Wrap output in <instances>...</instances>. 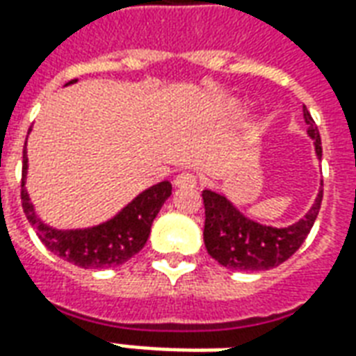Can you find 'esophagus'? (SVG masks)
Segmentation results:
<instances>
[{
	"label": "esophagus",
	"mask_w": 356,
	"mask_h": 356,
	"mask_svg": "<svg viewBox=\"0 0 356 356\" xmlns=\"http://www.w3.org/2000/svg\"><path fill=\"white\" fill-rule=\"evenodd\" d=\"M196 185H198V177H196L194 173H188V171L181 173V175L175 179V186H179V188H193V186Z\"/></svg>",
	"instance_id": "1"
}]
</instances>
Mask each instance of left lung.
<instances>
[{
  "mask_svg": "<svg viewBox=\"0 0 356 356\" xmlns=\"http://www.w3.org/2000/svg\"><path fill=\"white\" fill-rule=\"evenodd\" d=\"M303 116L309 124L307 133L314 139L316 156L322 158L321 133L307 106H303ZM202 200L206 209L204 242L208 254L232 270H267L290 259L305 242L321 209L322 191L309 213L286 229H273L255 223L242 216L225 196L213 191H204Z\"/></svg>",
  "mask_w": 356,
  "mask_h": 356,
  "instance_id": "8db88e82",
  "label": "left lung"
}]
</instances>
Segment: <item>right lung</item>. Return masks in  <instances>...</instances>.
I'll use <instances>...</instances> for the list:
<instances>
[{
	"instance_id": "1",
	"label": "right lung",
	"mask_w": 356,
	"mask_h": 356,
	"mask_svg": "<svg viewBox=\"0 0 356 356\" xmlns=\"http://www.w3.org/2000/svg\"><path fill=\"white\" fill-rule=\"evenodd\" d=\"M76 80L68 81L74 83ZM66 83V86H68ZM28 170L26 148L22 154V188L20 200L28 221L34 227L38 238L42 240L47 250L63 257L65 261L74 263L81 268H110L122 265L133 255L139 254L147 244L150 227L163 202L170 198L171 183L163 181L150 186L148 191L139 194L135 200L106 223L97 225L93 229L83 231H57L53 227L42 223L35 216L34 206L30 204L24 177Z\"/></svg>"
}]
</instances>
